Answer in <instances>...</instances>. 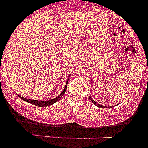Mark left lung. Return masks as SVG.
Returning a JSON list of instances; mask_svg holds the SVG:
<instances>
[{"instance_id": "left-lung-1", "label": "left lung", "mask_w": 148, "mask_h": 148, "mask_svg": "<svg viewBox=\"0 0 148 148\" xmlns=\"http://www.w3.org/2000/svg\"><path fill=\"white\" fill-rule=\"evenodd\" d=\"M90 99H91V97H90ZM91 101H92V102L94 104H95L96 106H98V107H100V108H105V106H102V105H100V104H97V103L95 102V101H94V100H92V99H91Z\"/></svg>"}]
</instances>
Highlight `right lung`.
<instances>
[{"label": "right lung", "mask_w": 148, "mask_h": 148, "mask_svg": "<svg viewBox=\"0 0 148 148\" xmlns=\"http://www.w3.org/2000/svg\"><path fill=\"white\" fill-rule=\"evenodd\" d=\"M68 78H69V77H68ZM68 78H67V81H68ZM67 82H66V85H65L63 91H62V92L60 93V95H59V96H57L56 97H55V98L52 99V100H47V101H36V100H32V99L25 98V97L20 96L19 95H17H17L19 96V97H20V98L22 99V100H23V101H26V102H28V103H30L34 104V105H35V106H40V107L47 106L52 105V104L55 103L56 102H57L58 101H59V100H60L61 97L64 95V94L65 92H66V89H67Z\"/></svg>", "instance_id": "right-lung-1"}]
</instances>
